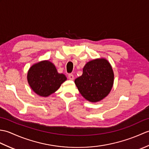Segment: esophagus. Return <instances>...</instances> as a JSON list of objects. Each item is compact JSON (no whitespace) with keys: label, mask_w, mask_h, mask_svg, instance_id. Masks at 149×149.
<instances>
[{"label":"esophagus","mask_w":149,"mask_h":149,"mask_svg":"<svg viewBox=\"0 0 149 149\" xmlns=\"http://www.w3.org/2000/svg\"><path fill=\"white\" fill-rule=\"evenodd\" d=\"M68 79H69L70 80H74V75H73L72 74H68Z\"/></svg>","instance_id":"esophagus-1"}]
</instances>
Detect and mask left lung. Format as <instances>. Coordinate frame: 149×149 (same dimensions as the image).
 Here are the masks:
<instances>
[{"instance_id":"obj_1","label":"left lung","mask_w":149,"mask_h":149,"mask_svg":"<svg viewBox=\"0 0 149 149\" xmlns=\"http://www.w3.org/2000/svg\"><path fill=\"white\" fill-rule=\"evenodd\" d=\"M114 82L111 66L104 58L88 62L81 76L75 79L78 90L85 99L91 102L102 100L110 92Z\"/></svg>"}]
</instances>
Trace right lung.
Returning a JSON list of instances; mask_svg holds the SVG:
<instances>
[{
	"instance_id": "obj_1",
	"label": "right lung",
	"mask_w": 149,
	"mask_h": 149,
	"mask_svg": "<svg viewBox=\"0 0 149 149\" xmlns=\"http://www.w3.org/2000/svg\"><path fill=\"white\" fill-rule=\"evenodd\" d=\"M66 80L63 74H59L54 65L42 61L33 65L27 73V81L34 92L42 97L54 93Z\"/></svg>"
}]
</instances>
